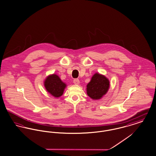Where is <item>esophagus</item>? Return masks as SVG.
I'll return each mask as SVG.
<instances>
[{
	"label": "esophagus",
	"instance_id": "esophagus-1",
	"mask_svg": "<svg viewBox=\"0 0 156 156\" xmlns=\"http://www.w3.org/2000/svg\"><path fill=\"white\" fill-rule=\"evenodd\" d=\"M73 82L75 84H79L80 83V81H79V79H74L73 80Z\"/></svg>",
	"mask_w": 156,
	"mask_h": 156
}]
</instances>
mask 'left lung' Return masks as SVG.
<instances>
[{"label":"left lung","instance_id":"8db88e82","mask_svg":"<svg viewBox=\"0 0 156 156\" xmlns=\"http://www.w3.org/2000/svg\"><path fill=\"white\" fill-rule=\"evenodd\" d=\"M109 87V80L105 76L96 73L87 85V94L93 99H99L106 94Z\"/></svg>","mask_w":156,"mask_h":156}]
</instances>
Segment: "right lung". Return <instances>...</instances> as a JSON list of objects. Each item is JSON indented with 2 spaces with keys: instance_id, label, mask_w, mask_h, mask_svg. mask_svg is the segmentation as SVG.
<instances>
[{
  "instance_id": "right-lung-1",
  "label": "right lung",
  "mask_w": 156,
  "mask_h": 156,
  "mask_svg": "<svg viewBox=\"0 0 156 156\" xmlns=\"http://www.w3.org/2000/svg\"><path fill=\"white\" fill-rule=\"evenodd\" d=\"M44 86L48 92L55 98H58L62 95L66 86L60 77L54 74L47 77L45 80Z\"/></svg>"
}]
</instances>
